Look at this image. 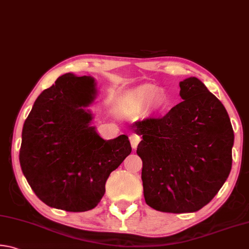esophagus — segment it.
I'll use <instances>...</instances> for the list:
<instances>
[{
    "instance_id": "obj_1",
    "label": "esophagus",
    "mask_w": 249,
    "mask_h": 249,
    "mask_svg": "<svg viewBox=\"0 0 249 249\" xmlns=\"http://www.w3.org/2000/svg\"><path fill=\"white\" fill-rule=\"evenodd\" d=\"M142 141L141 138V135H138L136 133H133L129 135V142H130V145H132L133 148L135 149L136 147L138 146V144H140V142Z\"/></svg>"
}]
</instances>
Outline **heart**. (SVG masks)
Returning a JSON list of instances; mask_svg holds the SVG:
<instances>
[{"mask_svg":"<svg viewBox=\"0 0 249 249\" xmlns=\"http://www.w3.org/2000/svg\"><path fill=\"white\" fill-rule=\"evenodd\" d=\"M159 90L155 87H142L140 89L135 90L132 94L128 96L127 102H126V108L130 111H136V109H142L153 103L155 101L156 107H163L165 105V99L162 96L158 97Z\"/></svg>","mask_w":249,"mask_h":249,"instance_id":"1","label":"heart"}]
</instances>
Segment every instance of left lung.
Segmentation results:
<instances>
[{
    "label": "left lung",
    "mask_w": 249,
    "mask_h": 249,
    "mask_svg": "<svg viewBox=\"0 0 249 249\" xmlns=\"http://www.w3.org/2000/svg\"><path fill=\"white\" fill-rule=\"evenodd\" d=\"M182 102L165 116L137 121L146 203L160 212H196L231 169L234 132L224 105L199 79L180 82Z\"/></svg>",
    "instance_id": "left-lung-1"
}]
</instances>
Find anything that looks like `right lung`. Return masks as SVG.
<instances>
[{"mask_svg":"<svg viewBox=\"0 0 249 249\" xmlns=\"http://www.w3.org/2000/svg\"><path fill=\"white\" fill-rule=\"evenodd\" d=\"M96 95L94 79L66 73L36 99L25 121L19 149L33 191L52 208L94 209L109 174L132 151L126 135L104 141L86 109Z\"/></svg>","mask_w":249,"mask_h":249,"instance_id":"right-lung-1","label":"right lung"}]
</instances>
